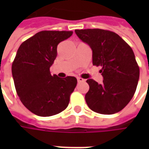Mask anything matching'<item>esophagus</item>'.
Segmentation results:
<instances>
[{
    "label": "esophagus",
    "instance_id": "1",
    "mask_svg": "<svg viewBox=\"0 0 149 149\" xmlns=\"http://www.w3.org/2000/svg\"><path fill=\"white\" fill-rule=\"evenodd\" d=\"M77 81H78V83H81V82H84L85 80H84L83 78H81V77H77Z\"/></svg>",
    "mask_w": 149,
    "mask_h": 149
}]
</instances>
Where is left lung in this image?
<instances>
[{
	"label": "left lung",
	"instance_id": "8db88e82",
	"mask_svg": "<svg viewBox=\"0 0 149 149\" xmlns=\"http://www.w3.org/2000/svg\"><path fill=\"white\" fill-rule=\"evenodd\" d=\"M77 37L90 46L93 65L101 66L103 83L93 79L87 82L88 106L94 112L110 115L125 108L134 95L140 69L134 52L118 34L100 29H76Z\"/></svg>",
	"mask_w": 149,
	"mask_h": 149
}]
</instances>
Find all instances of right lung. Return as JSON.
Returning a JSON list of instances; mask_svg holds the SVG:
<instances>
[{"label":"right lung","mask_w":149,"mask_h":149,"mask_svg":"<svg viewBox=\"0 0 149 149\" xmlns=\"http://www.w3.org/2000/svg\"><path fill=\"white\" fill-rule=\"evenodd\" d=\"M72 31H41L22 43L12 65L15 88L20 100L30 112L50 116L68 107L77 80L52 76L49 68L57 55L59 43Z\"/></svg>","instance_id":"1"}]
</instances>
